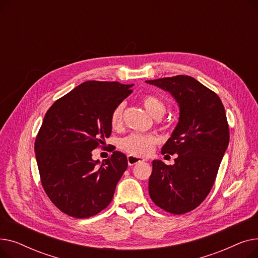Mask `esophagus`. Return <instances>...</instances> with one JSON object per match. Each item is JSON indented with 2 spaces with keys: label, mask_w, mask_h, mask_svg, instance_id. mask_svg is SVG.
Listing matches in <instances>:
<instances>
[{
  "label": "esophagus",
  "mask_w": 258,
  "mask_h": 258,
  "mask_svg": "<svg viewBox=\"0 0 258 258\" xmlns=\"http://www.w3.org/2000/svg\"><path fill=\"white\" fill-rule=\"evenodd\" d=\"M142 161H145V159L138 158V157H135V156H127V162H128L130 166H133V165L137 164V163H139V162H142Z\"/></svg>",
  "instance_id": "34e87169"
}]
</instances>
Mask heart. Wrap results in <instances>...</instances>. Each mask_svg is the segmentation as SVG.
Returning <instances> with one entry per match:
<instances>
[{"label":"heart","instance_id":"obj_1","mask_svg":"<svg viewBox=\"0 0 258 258\" xmlns=\"http://www.w3.org/2000/svg\"><path fill=\"white\" fill-rule=\"evenodd\" d=\"M142 103L146 111L155 118H161L166 112V105L158 96L153 94H146L142 97ZM124 102L118 103L111 113L110 123L113 128L120 126L122 122ZM158 143L157 137L153 135H144L140 133H133L120 141L122 151L135 157H143L152 153L155 145Z\"/></svg>","mask_w":258,"mask_h":258}]
</instances>
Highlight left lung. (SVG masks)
Here are the masks:
<instances>
[{"label":"left lung","mask_w":258,"mask_h":258,"mask_svg":"<svg viewBox=\"0 0 258 258\" xmlns=\"http://www.w3.org/2000/svg\"><path fill=\"white\" fill-rule=\"evenodd\" d=\"M147 84L171 93L180 105V119L162 155H178L173 165L153 161L148 191L155 204L172 214L200 206L209 195L229 144V125L220 97L188 75Z\"/></svg>","instance_id":"1"}]
</instances>
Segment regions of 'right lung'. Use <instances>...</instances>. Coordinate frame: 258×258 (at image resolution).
I'll use <instances>...</instances> for the list:
<instances>
[{
    "label": "right lung",
    "instance_id": "obj_1",
    "mask_svg": "<svg viewBox=\"0 0 258 258\" xmlns=\"http://www.w3.org/2000/svg\"><path fill=\"white\" fill-rule=\"evenodd\" d=\"M132 87L89 80L57 99L45 115L34 143L40 182L53 204L72 218L88 219L110 205L127 168L124 154L115 151L98 165L92 151L110 137L111 113Z\"/></svg>",
    "mask_w": 258,
    "mask_h": 258
}]
</instances>
